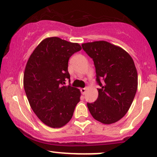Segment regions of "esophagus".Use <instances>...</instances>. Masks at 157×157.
<instances>
[{"mask_svg": "<svg viewBox=\"0 0 157 157\" xmlns=\"http://www.w3.org/2000/svg\"><path fill=\"white\" fill-rule=\"evenodd\" d=\"M86 90H87V88H81V89H80V91H81V93H82V95H84V94H86Z\"/></svg>", "mask_w": 157, "mask_h": 157, "instance_id": "obj_1", "label": "esophagus"}]
</instances>
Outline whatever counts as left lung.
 I'll return each instance as SVG.
<instances>
[{
  "mask_svg": "<svg viewBox=\"0 0 157 157\" xmlns=\"http://www.w3.org/2000/svg\"><path fill=\"white\" fill-rule=\"evenodd\" d=\"M82 48L93 59L99 96L87 106L94 119L105 124L116 123L129 110L137 89L134 60L120 47L105 41L84 43Z\"/></svg>",
  "mask_w": 157,
  "mask_h": 157,
  "instance_id": "1",
  "label": "left lung"
}]
</instances>
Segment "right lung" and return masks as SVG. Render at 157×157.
I'll return each mask as SVG.
<instances>
[{
	"instance_id": "add662e5",
	"label": "right lung",
	"mask_w": 157,
	"mask_h": 157,
	"mask_svg": "<svg viewBox=\"0 0 157 157\" xmlns=\"http://www.w3.org/2000/svg\"><path fill=\"white\" fill-rule=\"evenodd\" d=\"M80 45L58 37L47 38L33 50L26 64L23 85L32 109L47 126L60 128L71 120L80 101L78 88L70 81L68 61Z\"/></svg>"
}]
</instances>
